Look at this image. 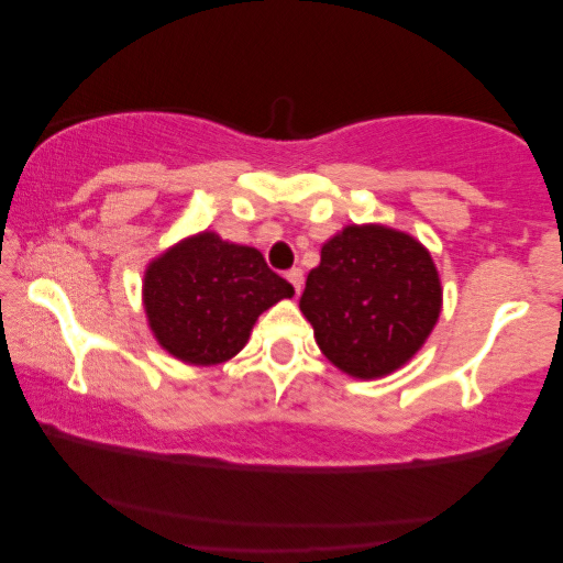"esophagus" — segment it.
Returning a JSON list of instances; mask_svg holds the SVG:
<instances>
[{
	"mask_svg": "<svg viewBox=\"0 0 563 563\" xmlns=\"http://www.w3.org/2000/svg\"><path fill=\"white\" fill-rule=\"evenodd\" d=\"M287 282L295 287V295H299V291H302V268H289Z\"/></svg>",
	"mask_w": 563,
	"mask_h": 563,
	"instance_id": "1",
	"label": "esophagus"
}]
</instances>
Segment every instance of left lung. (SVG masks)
I'll return each mask as SVG.
<instances>
[{
    "instance_id": "left-lung-1",
    "label": "left lung",
    "mask_w": 563,
    "mask_h": 563,
    "mask_svg": "<svg viewBox=\"0 0 563 563\" xmlns=\"http://www.w3.org/2000/svg\"><path fill=\"white\" fill-rule=\"evenodd\" d=\"M299 310L322 356L353 379H382L415 358L443 310L435 261L405 230L345 225L322 243Z\"/></svg>"
}]
</instances>
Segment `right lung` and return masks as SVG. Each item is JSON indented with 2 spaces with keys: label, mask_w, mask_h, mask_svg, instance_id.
I'll use <instances>...</instances> for the list:
<instances>
[{
  "label": "right lung",
  "mask_w": 563,
  "mask_h": 563,
  "mask_svg": "<svg viewBox=\"0 0 563 563\" xmlns=\"http://www.w3.org/2000/svg\"><path fill=\"white\" fill-rule=\"evenodd\" d=\"M295 287L261 251L214 233L181 238L143 272V310L156 343L189 366L225 364L243 351L258 314Z\"/></svg>",
  "instance_id": "obj_1"
}]
</instances>
